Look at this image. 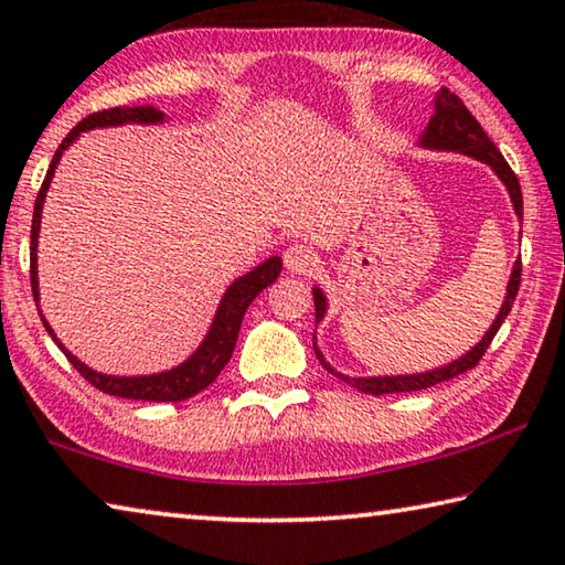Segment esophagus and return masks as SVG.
Masks as SVG:
<instances>
[{
    "label": "esophagus",
    "mask_w": 565,
    "mask_h": 565,
    "mask_svg": "<svg viewBox=\"0 0 565 565\" xmlns=\"http://www.w3.org/2000/svg\"><path fill=\"white\" fill-rule=\"evenodd\" d=\"M284 264L294 274H311V268L319 264V256L307 244H294L284 250Z\"/></svg>",
    "instance_id": "esophagus-1"
}]
</instances>
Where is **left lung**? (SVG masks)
Wrapping results in <instances>:
<instances>
[{
	"mask_svg": "<svg viewBox=\"0 0 565 565\" xmlns=\"http://www.w3.org/2000/svg\"><path fill=\"white\" fill-rule=\"evenodd\" d=\"M423 146L437 148V150H460V153H468L472 158L482 160V163H488L500 175V181L508 185V193H510V199H513L518 218L523 221V193H521V183H518V175L513 173V168L508 166V160L500 156V150L495 148V142L488 138V132L480 128V122L476 120V115H472L468 107H465V103L460 100V97L455 95V93H450V89H447V87H443L440 93H437L435 115L427 122V130H425V136H423ZM521 271H523V264L515 262L513 274H510L508 297H505L503 309H500L498 319L492 321V327L488 329V334L482 337V342L476 344V349H472V352L460 356L458 362L440 366V370H435V372L409 374V377L354 380V377H344V374H339V372L331 370V366L324 362V356H321V352L317 349V344H315V352H317L319 362H321V366H324L327 372L334 374V377H342L347 384H352V387L366 392V395H392V392H417V390L435 387V384L458 377V374H462V372L476 370L478 362L482 360V354L488 352L490 342H492V339H495L500 324H503L505 317L510 315V309H513V301L518 297V289H521ZM315 307H317V321H319L321 317H324V311H327V301H324V297H321L319 289H315Z\"/></svg>",
	"mask_w": 565,
	"mask_h": 565,
	"instance_id": "obj_1",
	"label": "left lung"
}]
</instances>
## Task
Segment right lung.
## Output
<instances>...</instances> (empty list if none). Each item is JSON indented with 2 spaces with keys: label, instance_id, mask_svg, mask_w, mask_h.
<instances>
[{
  "label": "right lung",
  "instance_id": "right-lung-1",
  "mask_svg": "<svg viewBox=\"0 0 565 565\" xmlns=\"http://www.w3.org/2000/svg\"><path fill=\"white\" fill-rule=\"evenodd\" d=\"M160 120H163V113H158L156 107L118 105V107H110V110H97L93 115H87V118L79 120L75 128L67 132V138L60 142L55 156H52L47 175H44V181H42L38 201H34V213H32L30 284H32L34 301H38V236H40L42 203H44V193H47L52 175H55V168L60 163V158H62V153H65V148L79 136V132H85V130L105 128V125L160 122ZM279 274H281V258L271 256L262 266H256L254 271H248L246 276H241V279L231 284L226 297H223L221 307L216 311V319H213V327L209 331V337H205L203 344L195 349V354L191 356V360L183 362L181 366H175V370H170V372L150 374V377H107V374L93 372L89 366H85L83 362L75 360V356L57 342V337L52 334L47 321L42 319V324H44V329L50 331V337L55 339L62 352H65L70 364H73L75 370L83 374V377L89 384H93L95 390L105 392V395L125 397V399H146V402H181V399L199 395L201 390L209 387V384L218 377L223 366L228 364L231 354H234L238 329H241V321H244L248 303L254 301L258 294L266 289V286H271L276 279H279Z\"/></svg>",
  "mask_w": 565,
  "mask_h": 565
}]
</instances>
